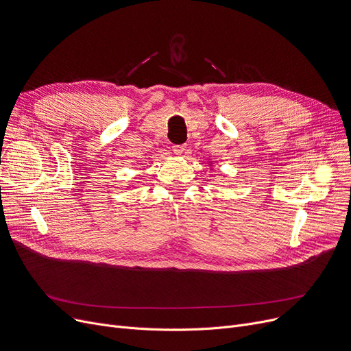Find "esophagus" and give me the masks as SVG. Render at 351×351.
<instances>
[{
	"instance_id": "1",
	"label": "esophagus",
	"mask_w": 351,
	"mask_h": 351,
	"mask_svg": "<svg viewBox=\"0 0 351 351\" xmlns=\"http://www.w3.org/2000/svg\"><path fill=\"white\" fill-rule=\"evenodd\" d=\"M172 149H173L175 155H182L186 149V145H173Z\"/></svg>"
}]
</instances>
